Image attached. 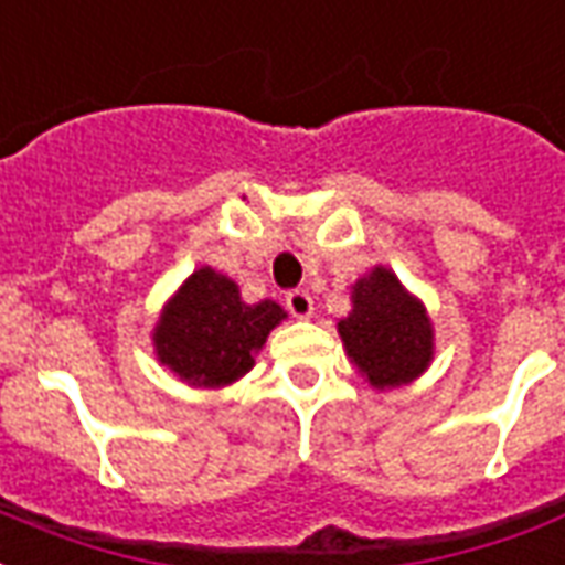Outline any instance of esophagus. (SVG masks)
<instances>
[{
  "label": "esophagus",
  "mask_w": 565,
  "mask_h": 565,
  "mask_svg": "<svg viewBox=\"0 0 565 565\" xmlns=\"http://www.w3.org/2000/svg\"><path fill=\"white\" fill-rule=\"evenodd\" d=\"M286 309L295 318L312 316V298H309V291H303V288H291V291H286Z\"/></svg>",
  "instance_id": "esophagus-1"
}]
</instances>
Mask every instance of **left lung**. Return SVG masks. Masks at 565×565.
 I'll use <instances>...</instances> for the list:
<instances>
[{
  "label": "left lung",
  "mask_w": 565,
  "mask_h": 565,
  "mask_svg": "<svg viewBox=\"0 0 565 565\" xmlns=\"http://www.w3.org/2000/svg\"><path fill=\"white\" fill-rule=\"evenodd\" d=\"M354 309L339 321L348 358L372 387L408 384L431 360V324L423 303L402 288L396 274L375 267L354 286Z\"/></svg>",
  "instance_id": "8db88e82"
}]
</instances>
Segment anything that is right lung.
<instances>
[{
    "mask_svg": "<svg viewBox=\"0 0 565 565\" xmlns=\"http://www.w3.org/2000/svg\"><path fill=\"white\" fill-rule=\"evenodd\" d=\"M286 312L274 300L244 303L237 286L211 267L186 279L154 330L157 358L178 379L223 387L253 369V354Z\"/></svg>",
    "mask_w": 565,
    "mask_h": 565,
    "instance_id": "add662e5",
    "label": "right lung"
}]
</instances>
